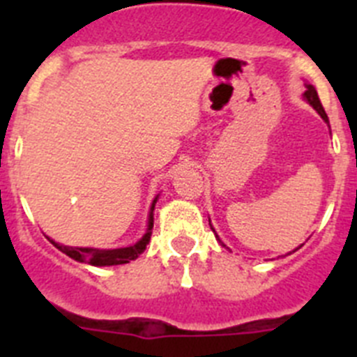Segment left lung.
<instances>
[{
    "mask_svg": "<svg viewBox=\"0 0 357 357\" xmlns=\"http://www.w3.org/2000/svg\"><path fill=\"white\" fill-rule=\"evenodd\" d=\"M304 100L305 102L309 103V105L313 107L314 110H317L318 114L321 116V119H324V121L326 123H329V118H327V114H326V110H324V107H321V103H320V98H318V93H317V89H314L313 85L311 84H305V93H304ZM209 225H211V220H209ZM211 229H213V225H211ZM213 232H214V229H213ZM214 234H216V232H214ZM218 238V236H216ZM218 241L222 243V239L218 238ZM223 247H225V245H223ZM296 250V248H295ZM293 250V252H295Z\"/></svg>",
    "mask_w": 357,
    "mask_h": 357,
    "instance_id": "8db88e82",
    "label": "left lung"
}]
</instances>
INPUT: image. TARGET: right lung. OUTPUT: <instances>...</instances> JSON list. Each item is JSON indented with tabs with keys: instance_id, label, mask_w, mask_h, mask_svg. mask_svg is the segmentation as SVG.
<instances>
[{
	"instance_id": "right-lung-1",
	"label": "right lung",
	"mask_w": 357,
	"mask_h": 357,
	"mask_svg": "<svg viewBox=\"0 0 357 357\" xmlns=\"http://www.w3.org/2000/svg\"><path fill=\"white\" fill-rule=\"evenodd\" d=\"M157 195L151 202L150 214H148V225L146 232L143 234V238L137 239L134 245H128V247L121 248H91V247H68V245H62V243H56L53 239L50 241L55 245L61 252H64L66 255H69L71 259L78 261V263H87L93 264V266H116V264H127L130 261L137 259L144 250H146V245L150 243L151 238V229H153V209H155L157 204Z\"/></svg>"
}]
</instances>
